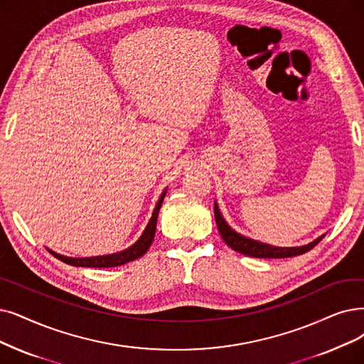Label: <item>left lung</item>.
<instances>
[{
	"label": "left lung",
	"mask_w": 364,
	"mask_h": 364,
	"mask_svg": "<svg viewBox=\"0 0 364 364\" xmlns=\"http://www.w3.org/2000/svg\"><path fill=\"white\" fill-rule=\"evenodd\" d=\"M213 212H215V221L218 225V231H220L221 237L224 239V242L230 246L231 250H235L236 252H240L243 255L248 257H255V258H287V257H296V255H301L304 252L311 251L316 243H319L326 235H321L319 237H316L315 240L309 242L308 245L303 246H293V248H279V246H273L269 243H263L258 242L254 239H250L246 236H242L240 232H237L236 230H232L227 221L224 220V216L218 208V203L215 201L213 206Z\"/></svg>",
	"instance_id": "obj_1"
}]
</instances>
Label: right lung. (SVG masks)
<instances>
[{"label": "right lung", "mask_w": 364, "mask_h": 364, "mask_svg": "<svg viewBox=\"0 0 364 364\" xmlns=\"http://www.w3.org/2000/svg\"><path fill=\"white\" fill-rule=\"evenodd\" d=\"M166 193H167V188L161 193V196H159L156 205H155V209L152 212L151 220H149L146 228H144V231L141 232L139 240L134 242L132 246H129V248H127L124 251L107 254V255H98V257H85V258L65 257V255L58 254L52 250H48V251L50 254H53L58 259H61V261H64V263H67L70 266H76V267H116V266L127 264V263H129V261H134V259L140 258L141 255L146 254V251L149 250V246L154 240L158 213H159V209H161Z\"/></svg>", "instance_id": "1"}]
</instances>
